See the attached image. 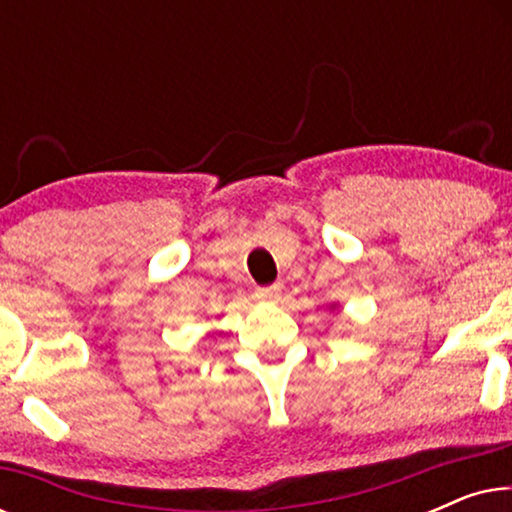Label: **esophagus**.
Here are the masks:
<instances>
[{"instance_id": "obj_1", "label": "esophagus", "mask_w": 512, "mask_h": 512, "mask_svg": "<svg viewBox=\"0 0 512 512\" xmlns=\"http://www.w3.org/2000/svg\"><path fill=\"white\" fill-rule=\"evenodd\" d=\"M256 298L263 300V303H275V300L282 298V284H270V286H258Z\"/></svg>"}]
</instances>
